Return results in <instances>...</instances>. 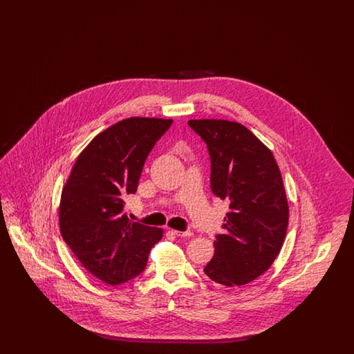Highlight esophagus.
<instances>
[{
  "mask_svg": "<svg viewBox=\"0 0 354 354\" xmlns=\"http://www.w3.org/2000/svg\"><path fill=\"white\" fill-rule=\"evenodd\" d=\"M172 234L179 236V237H191L194 235L191 231H172Z\"/></svg>",
  "mask_w": 354,
  "mask_h": 354,
  "instance_id": "obj_1",
  "label": "esophagus"
}]
</instances>
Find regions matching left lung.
<instances>
[{"label": "left lung", "instance_id": "obj_1", "mask_svg": "<svg viewBox=\"0 0 354 354\" xmlns=\"http://www.w3.org/2000/svg\"><path fill=\"white\" fill-rule=\"evenodd\" d=\"M188 126L207 145L212 192L230 202L204 273L220 286L248 284L270 268L286 239L289 209L280 169L270 149L237 122L192 119Z\"/></svg>", "mask_w": 354, "mask_h": 354}]
</instances>
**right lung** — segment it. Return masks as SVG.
I'll use <instances>...</instances> for the list:
<instances>
[{"label":"right lung","mask_w":354,"mask_h":354,"mask_svg":"<svg viewBox=\"0 0 354 354\" xmlns=\"http://www.w3.org/2000/svg\"><path fill=\"white\" fill-rule=\"evenodd\" d=\"M172 119L127 118L97 135L64 187L61 234L97 279L119 286L140 274L163 230L131 221L124 199L136 192L145 162Z\"/></svg>","instance_id":"1"}]
</instances>
